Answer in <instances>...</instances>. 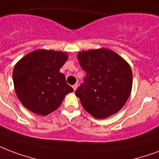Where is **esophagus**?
I'll use <instances>...</instances> for the list:
<instances>
[{"label": "esophagus", "mask_w": 159, "mask_h": 159, "mask_svg": "<svg viewBox=\"0 0 159 159\" xmlns=\"http://www.w3.org/2000/svg\"><path fill=\"white\" fill-rule=\"evenodd\" d=\"M77 87H78V84H77V83H76V84H74V85H73V86H72V88H73V89H74V91L77 90Z\"/></svg>", "instance_id": "34e87169"}]
</instances>
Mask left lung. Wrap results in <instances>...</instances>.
Masks as SVG:
<instances>
[{"label":"left lung","mask_w":159,"mask_h":159,"mask_svg":"<svg viewBox=\"0 0 159 159\" xmlns=\"http://www.w3.org/2000/svg\"><path fill=\"white\" fill-rule=\"evenodd\" d=\"M80 66L87 76L75 94L95 118H106L122 109L131 94L133 72L129 64L107 48L80 52Z\"/></svg>","instance_id":"1"}]
</instances>
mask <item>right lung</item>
Returning a JSON list of instances; mask_svg holds the SVG:
<instances>
[{
    "mask_svg": "<svg viewBox=\"0 0 159 159\" xmlns=\"http://www.w3.org/2000/svg\"><path fill=\"white\" fill-rule=\"evenodd\" d=\"M67 58L62 52L39 49L16 64L12 73L16 93L29 111L47 116L60 107L67 93L73 92L60 72Z\"/></svg>",
    "mask_w": 159,
    "mask_h": 159,
    "instance_id": "add662e5",
    "label": "right lung"
}]
</instances>
